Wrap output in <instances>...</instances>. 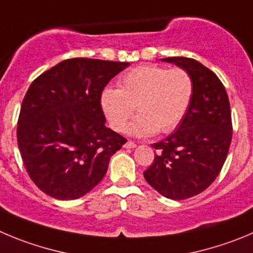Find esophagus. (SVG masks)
Masks as SVG:
<instances>
[{
    "label": "esophagus",
    "instance_id": "obj_1",
    "mask_svg": "<svg viewBox=\"0 0 253 253\" xmlns=\"http://www.w3.org/2000/svg\"><path fill=\"white\" fill-rule=\"evenodd\" d=\"M136 146H137V145H136L134 142H132V141H127V142L124 145V147L125 148H134Z\"/></svg>",
    "mask_w": 253,
    "mask_h": 253
}]
</instances>
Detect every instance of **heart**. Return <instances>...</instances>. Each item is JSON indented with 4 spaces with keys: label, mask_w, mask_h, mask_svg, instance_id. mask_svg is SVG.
I'll list each match as a JSON object with an SVG mask.
<instances>
[{
    "label": "heart",
    "mask_w": 253,
    "mask_h": 253,
    "mask_svg": "<svg viewBox=\"0 0 253 253\" xmlns=\"http://www.w3.org/2000/svg\"><path fill=\"white\" fill-rule=\"evenodd\" d=\"M193 91L192 77L183 68L140 66L125 73L119 80V88H103L100 103L115 131L126 128L136 108L138 116L129 125L131 133H169L187 113Z\"/></svg>",
    "instance_id": "1"
}]
</instances>
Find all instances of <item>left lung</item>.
<instances>
[{
	"label": "left lung",
	"mask_w": 253,
	"mask_h": 253,
	"mask_svg": "<svg viewBox=\"0 0 253 253\" xmlns=\"http://www.w3.org/2000/svg\"><path fill=\"white\" fill-rule=\"evenodd\" d=\"M162 61L187 71L195 91L176 131L152 145L155 160L143 176L165 197L185 200L206 190L222 169L232 140L230 101L222 82L198 61L187 57Z\"/></svg>",
	"instance_id": "8db88e82"
}]
</instances>
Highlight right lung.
<instances>
[{
	"label": "right lung",
	"mask_w": 253,
	"mask_h": 253,
	"mask_svg": "<svg viewBox=\"0 0 253 253\" xmlns=\"http://www.w3.org/2000/svg\"><path fill=\"white\" fill-rule=\"evenodd\" d=\"M128 62L71 58L40 75L21 106L17 142L35 185L76 200L100 183L126 138L105 126L100 96Z\"/></svg>",
	"instance_id": "obj_1"
}]
</instances>
